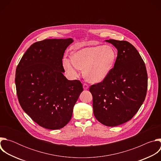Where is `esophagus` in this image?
Listing matches in <instances>:
<instances>
[{"mask_svg": "<svg viewBox=\"0 0 161 161\" xmlns=\"http://www.w3.org/2000/svg\"><path fill=\"white\" fill-rule=\"evenodd\" d=\"M83 86V89L84 90H87L88 88V85L87 84H86V83H84Z\"/></svg>", "mask_w": 161, "mask_h": 161, "instance_id": "obj_1", "label": "esophagus"}]
</instances>
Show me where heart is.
Here are the masks:
<instances>
[{"label":"heart","instance_id":"obj_1","mask_svg":"<svg viewBox=\"0 0 161 161\" xmlns=\"http://www.w3.org/2000/svg\"><path fill=\"white\" fill-rule=\"evenodd\" d=\"M117 54L110 45L94 46L78 50L71 54V59L62 60L65 72L76 78L80 69L85 79L92 83L102 82L109 75L115 64Z\"/></svg>","mask_w":161,"mask_h":161}]
</instances>
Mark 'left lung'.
Returning a JSON list of instances; mask_svg holds the SVG:
<instances>
[{
	"label": "left lung",
	"instance_id": "1",
	"mask_svg": "<svg viewBox=\"0 0 161 161\" xmlns=\"http://www.w3.org/2000/svg\"><path fill=\"white\" fill-rule=\"evenodd\" d=\"M117 49L114 67L102 82L91 85L94 114L102 124L114 127L130 120L143 104L148 76L143 60L130 42L106 40Z\"/></svg>",
	"mask_w": 161,
	"mask_h": 161
}]
</instances>
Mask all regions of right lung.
<instances>
[{"mask_svg": "<svg viewBox=\"0 0 161 161\" xmlns=\"http://www.w3.org/2000/svg\"><path fill=\"white\" fill-rule=\"evenodd\" d=\"M72 38L44 39L32 44L16 70L19 104L39 125L51 130L64 127L72 117L83 85L68 80L62 58Z\"/></svg>", "mask_w": 161, "mask_h": 161, "instance_id": "right-lung-1", "label": "right lung"}]
</instances>
